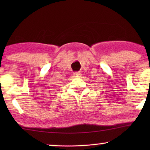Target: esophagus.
Wrapping results in <instances>:
<instances>
[{"label": "esophagus", "instance_id": "obj_1", "mask_svg": "<svg viewBox=\"0 0 150 150\" xmlns=\"http://www.w3.org/2000/svg\"><path fill=\"white\" fill-rule=\"evenodd\" d=\"M74 75L75 76H81V73H80L79 71H76V72L74 73Z\"/></svg>", "mask_w": 150, "mask_h": 150}]
</instances>
